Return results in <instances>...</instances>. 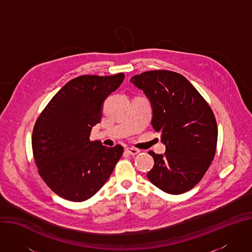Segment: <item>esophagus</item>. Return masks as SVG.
<instances>
[{
  "mask_svg": "<svg viewBox=\"0 0 252 252\" xmlns=\"http://www.w3.org/2000/svg\"><path fill=\"white\" fill-rule=\"evenodd\" d=\"M126 152L130 155V156H135L140 153V150L135 149V148H126Z\"/></svg>",
  "mask_w": 252,
  "mask_h": 252,
  "instance_id": "obj_1",
  "label": "esophagus"
}]
</instances>
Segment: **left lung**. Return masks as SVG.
I'll return each mask as SVG.
<instances>
[{
    "mask_svg": "<svg viewBox=\"0 0 252 252\" xmlns=\"http://www.w3.org/2000/svg\"><path fill=\"white\" fill-rule=\"evenodd\" d=\"M151 101L152 126L161 131L166 153L150 151L155 165L148 179L162 191L179 195L194 188L209 169L218 129L214 113L183 75L169 70L147 71L130 78Z\"/></svg>",
    "mask_w": 252,
    "mask_h": 252,
    "instance_id": "1",
    "label": "left lung"
}]
</instances>
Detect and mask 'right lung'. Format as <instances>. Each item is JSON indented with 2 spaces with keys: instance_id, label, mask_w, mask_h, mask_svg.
Returning a JSON list of instances; mask_svg holds the SVG:
<instances>
[{
  "instance_id": "obj_1",
  "label": "right lung",
  "mask_w": 252,
  "mask_h": 252,
  "mask_svg": "<svg viewBox=\"0 0 252 252\" xmlns=\"http://www.w3.org/2000/svg\"><path fill=\"white\" fill-rule=\"evenodd\" d=\"M125 74L82 75L67 82L37 119L32 149L38 173L58 196L73 202L93 197L123 156L121 145L107 148L89 136L100 123L105 98Z\"/></svg>"
}]
</instances>
